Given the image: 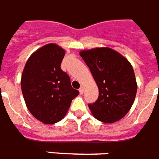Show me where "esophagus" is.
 Returning <instances> with one entry per match:
<instances>
[{"label":"esophagus","mask_w":159,"mask_h":159,"mask_svg":"<svg viewBox=\"0 0 159 159\" xmlns=\"http://www.w3.org/2000/svg\"><path fill=\"white\" fill-rule=\"evenodd\" d=\"M79 91H80V93L83 94V93H84V87H80V90H79Z\"/></svg>","instance_id":"esophagus-1"}]
</instances>
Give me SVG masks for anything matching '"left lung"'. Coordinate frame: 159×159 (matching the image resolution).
Listing matches in <instances>:
<instances>
[{
    "mask_svg": "<svg viewBox=\"0 0 159 159\" xmlns=\"http://www.w3.org/2000/svg\"><path fill=\"white\" fill-rule=\"evenodd\" d=\"M97 82L99 96L88 104L93 116L103 123L116 122L134 103L137 84L131 64L121 54L102 47L80 53Z\"/></svg>",
    "mask_w": 159,
    "mask_h": 159,
    "instance_id": "obj_1",
    "label": "left lung"
}]
</instances>
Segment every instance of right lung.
Wrapping results in <instances>:
<instances>
[{"mask_svg": "<svg viewBox=\"0 0 159 159\" xmlns=\"http://www.w3.org/2000/svg\"><path fill=\"white\" fill-rule=\"evenodd\" d=\"M64 55V50L57 45L42 46L28 59L22 75L21 88L28 109L46 125L62 120L80 93L61 68Z\"/></svg>", "mask_w": 159, "mask_h": 159, "instance_id": "add662e5", "label": "right lung"}]
</instances>
